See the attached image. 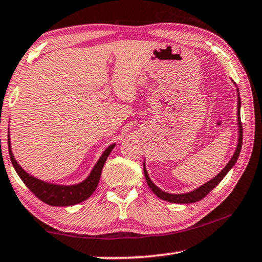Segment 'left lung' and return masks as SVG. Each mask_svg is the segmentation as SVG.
<instances>
[{
	"mask_svg": "<svg viewBox=\"0 0 262 262\" xmlns=\"http://www.w3.org/2000/svg\"><path fill=\"white\" fill-rule=\"evenodd\" d=\"M240 107H242V100H240V95H239V90H238V124H239V139H238V146H236L235 151L232 156V159L228 161V163L225 165L221 172L218 173L217 176L213 177L212 180L207 182V183L203 184L197 188L196 190L190 191V192L186 193H168L162 191L161 189L157 188V186L152 183L150 178H149V175L147 172L146 169V164L143 162V171H144V177H146V181L149 185V188L151 189L154 193L156 194L157 197L163 199V201H167L170 203H176V204H190V203H196L199 202L201 199L204 198L207 193L210 192L211 190L215 188L219 183H221L222 180L226 176V173L230 171V170L233 168V165L235 164L236 160H238L240 150H242V146H243V124H242V120H240Z\"/></svg>",
	"mask_w": 262,
	"mask_h": 262,
	"instance_id": "8db88e82",
	"label": "left lung"
}]
</instances>
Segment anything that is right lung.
<instances>
[{
  "label": "right lung",
  "mask_w": 262,
  "mask_h": 262,
  "mask_svg": "<svg viewBox=\"0 0 262 262\" xmlns=\"http://www.w3.org/2000/svg\"><path fill=\"white\" fill-rule=\"evenodd\" d=\"M8 146H9V155L11 163L14 165L16 172H17L20 180L23 181V183L28 186L29 190H30L37 198H39L41 202L47 203L48 205L51 206H70L86 201V199L94 192V190L97 189V186L99 184V181H100L103 164H105L107 157H108L111 151L113 150V148L115 147V143L111 144V146L102 152V155L97 162V164L93 167L89 177L80 182V183L74 185L51 184L31 176L30 173H28L26 170L20 167L17 162H16L14 155H12L9 135H8Z\"/></svg>",
  "instance_id": "right-lung-1"
}]
</instances>
